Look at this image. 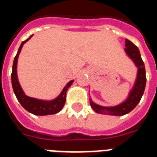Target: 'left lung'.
Returning <instances> with one entry per match:
<instances>
[{"mask_svg": "<svg viewBox=\"0 0 157 157\" xmlns=\"http://www.w3.org/2000/svg\"><path fill=\"white\" fill-rule=\"evenodd\" d=\"M125 51L138 67L137 78L135 81V86L130 92V95L126 101L114 107H103V106L96 105L92 102L91 100H90L91 107L97 113H105L107 115H113V116H122L134 109L142 98L145 86H146V71H145V66H144V61L140 55V50L136 45L126 39Z\"/></svg>", "mask_w": 157, "mask_h": 157, "instance_id": "obj_1", "label": "left lung"}]
</instances>
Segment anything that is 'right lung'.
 Masks as SVG:
<instances>
[{"instance_id": "right-lung-1", "label": "right lung", "mask_w": 157, "mask_h": 157, "mask_svg": "<svg viewBox=\"0 0 157 157\" xmlns=\"http://www.w3.org/2000/svg\"><path fill=\"white\" fill-rule=\"evenodd\" d=\"M31 36L27 40L22 41L21 45H20L18 51L17 52V55L15 56L14 60L13 63V69H12V74H11V81H12V86H13V92L15 96L17 97V100L19 101L22 107L25 109L35 115L38 116H45V115H50V114H55L60 112L62 108L64 107V105L66 103V91L68 88L72 84L74 80H71L64 87L61 93L57 96L54 100H50V101H45V100H37V99L31 98L29 96H26L25 93L22 91V87L20 86L18 80H17V57L19 55L21 49H22V45L24 44L28 40L31 39Z\"/></svg>"}]
</instances>
